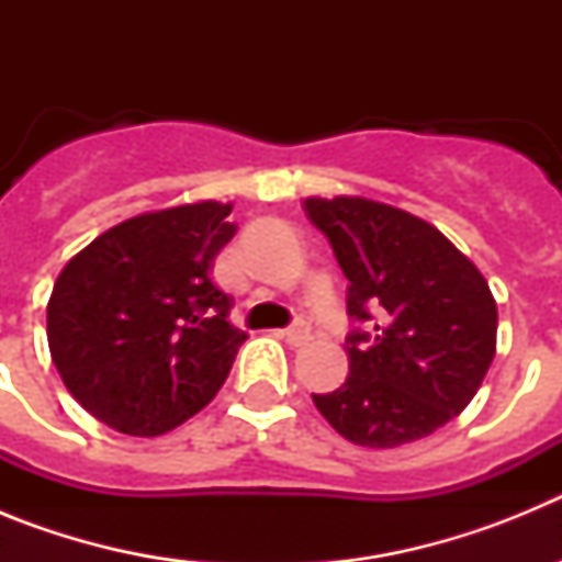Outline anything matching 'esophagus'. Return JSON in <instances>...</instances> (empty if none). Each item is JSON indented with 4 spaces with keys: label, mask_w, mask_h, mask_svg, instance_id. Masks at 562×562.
I'll use <instances>...</instances> for the list:
<instances>
[{
    "label": "esophagus",
    "mask_w": 562,
    "mask_h": 562,
    "mask_svg": "<svg viewBox=\"0 0 562 562\" xmlns=\"http://www.w3.org/2000/svg\"><path fill=\"white\" fill-rule=\"evenodd\" d=\"M284 340L290 342L292 349H304L306 342L312 340V329L306 324H295L290 329H284Z\"/></svg>",
    "instance_id": "obj_1"
}]
</instances>
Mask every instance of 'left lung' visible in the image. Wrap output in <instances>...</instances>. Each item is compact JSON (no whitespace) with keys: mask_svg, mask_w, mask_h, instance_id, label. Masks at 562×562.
<instances>
[{"mask_svg":"<svg viewBox=\"0 0 562 562\" xmlns=\"http://www.w3.org/2000/svg\"><path fill=\"white\" fill-rule=\"evenodd\" d=\"M349 278V376L312 394L342 439L389 450L470 405L495 357L498 306L479 267L430 222L366 196L304 202ZM375 315L371 316L370 312Z\"/></svg>","mask_w":562,"mask_h":562,"instance_id":"left-lung-1","label":"left lung"}]
</instances>
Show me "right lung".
Segmentation results:
<instances>
[{"label": "right lung", "instance_id": "1", "mask_svg": "<svg viewBox=\"0 0 562 562\" xmlns=\"http://www.w3.org/2000/svg\"><path fill=\"white\" fill-rule=\"evenodd\" d=\"M231 202L132 216L89 241L56 278L47 342L81 408L128 436H162L200 414L247 340L211 281L236 236Z\"/></svg>", "mask_w": 562, "mask_h": 562}]
</instances>
